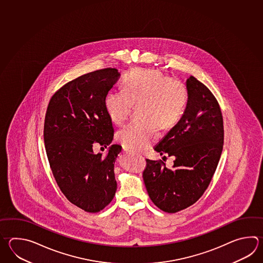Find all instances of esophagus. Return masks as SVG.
I'll use <instances>...</instances> for the list:
<instances>
[{
    "label": "esophagus",
    "instance_id": "esophagus-1",
    "mask_svg": "<svg viewBox=\"0 0 263 263\" xmlns=\"http://www.w3.org/2000/svg\"><path fill=\"white\" fill-rule=\"evenodd\" d=\"M123 151H124V152H128V150H126V149H123Z\"/></svg>",
    "mask_w": 263,
    "mask_h": 263
}]
</instances>
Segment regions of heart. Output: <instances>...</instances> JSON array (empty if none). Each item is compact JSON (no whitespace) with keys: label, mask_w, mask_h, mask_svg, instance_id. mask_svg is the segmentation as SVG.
Masks as SVG:
<instances>
[{"label":"heart","mask_w":263,"mask_h":263,"mask_svg":"<svg viewBox=\"0 0 263 263\" xmlns=\"http://www.w3.org/2000/svg\"><path fill=\"white\" fill-rule=\"evenodd\" d=\"M187 92L182 82L170 79L158 70H132L123 78V91H109L105 108L113 123L128 118L134 104L141 103L144 121L132 122L121 129L117 140L125 148L142 151L160 135V123L170 126L181 118Z\"/></svg>","instance_id":"1"}]
</instances>
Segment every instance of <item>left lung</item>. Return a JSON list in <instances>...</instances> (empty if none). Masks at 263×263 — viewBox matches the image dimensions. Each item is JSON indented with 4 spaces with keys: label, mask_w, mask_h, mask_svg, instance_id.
Masks as SVG:
<instances>
[{
    "label": "left lung",
    "mask_w": 263,
    "mask_h": 263,
    "mask_svg": "<svg viewBox=\"0 0 263 263\" xmlns=\"http://www.w3.org/2000/svg\"><path fill=\"white\" fill-rule=\"evenodd\" d=\"M187 104L182 118L155 150L175 156L172 170L147 159L143 180L152 201L166 213H177L203 195L215 174L224 143L219 104L193 76L186 80Z\"/></svg>",
    "instance_id": "1"
}]
</instances>
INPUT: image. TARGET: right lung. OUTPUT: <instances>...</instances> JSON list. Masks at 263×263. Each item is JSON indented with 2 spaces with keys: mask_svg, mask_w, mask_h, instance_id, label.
<instances>
[{
  "mask_svg": "<svg viewBox=\"0 0 263 263\" xmlns=\"http://www.w3.org/2000/svg\"><path fill=\"white\" fill-rule=\"evenodd\" d=\"M115 68L97 70L70 81L48 103L44 142L49 166L61 191L71 203L97 213L117 189L114 163L122 147L112 142V122L105 108L107 92L118 81ZM107 155L95 154L93 144Z\"/></svg>",
  "mask_w": 263,
  "mask_h": 263,
  "instance_id": "right-lung-1",
  "label": "right lung"
}]
</instances>
